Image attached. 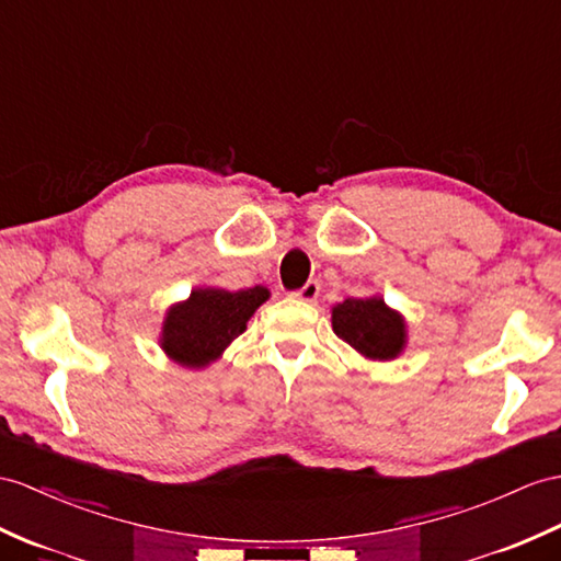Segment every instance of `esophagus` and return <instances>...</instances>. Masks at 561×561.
<instances>
[{
    "mask_svg": "<svg viewBox=\"0 0 561 561\" xmlns=\"http://www.w3.org/2000/svg\"><path fill=\"white\" fill-rule=\"evenodd\" d=\"M319 293H321V285H319L317 280H309V283L305 285V288L295 290V293H293V297H295V299H299V302H307V305H311V302H317Z\"/></svg>",
    "mask_w": 561,
    "mask_h": 561,
    "instance_id": "esophagus-1",
    "label": "esophagus"
}]
</instances>
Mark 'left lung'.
Here are the masks:
<instances>
[{"instance_id":"1","label":"left lung","mask_w":561,"mask_h":561,"mask_svg":"<svg viewBox=\"0 0 561 561\" xmlns=\"http://www.w3.org/2000/svg\"><path fill=\"white\" fill-rule=\"evenodd\" d=\"M333 331L364 359L392 362L407 347V321L380 295L347 297L331 309Z\"/></svg>"}]
</instances>
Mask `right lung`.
<instances>
[{
	"label": "right lung",
	"instance_id": "obj_1",
	"mask_svg": "<svg viewBox=\"0 0 561 561\" xmlns=\"http://www.w3.org/2000/svg\"><path fill=\"white\" fill-rule=\"evenodd\" d=\"M271 297L264 285L248 290H224L197 285L183 302L167 309L159 347L183 368H207L224 357L226 347L244 333L254 311Z\"/></svg>",
	"mask_w": 561,
	"mask_h": 561
}]
</instances>
